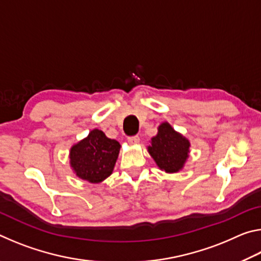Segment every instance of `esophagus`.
Segmentation results:
<instances>
[{
	"label": "esophagus",
	"mask_w": 261,
	"mask_h": 261,
	"mask_svg": "<svg viewBox=\"0 0 261 261\" xmlns=\"http://www.w3.org/2000/svg\"><path fill=\"white\" fill-rule=\"evenodd\" d=\"M139 141H140V139L138 136L129 137V138H127V143H129L130 145H137V144H139Z\"/></svg>",
	"instance_id": "34e87169"
}]
</instances>
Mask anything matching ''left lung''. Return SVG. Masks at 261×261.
I'll return each instance as SVG.
<instances>
[{
    "label": "left lung",
    "instance_id": "1",
    "mask_svg": "<svg viewBox=\"0 0 261 261\" xmlns=\"http://www.w3.org/2000/svg\"><path fill=\"white\" fill-rule=\"evenodd\" d=\"M190 140L175 131L168 122L158 126V134L151 139L147 146L149 155L155 161L159 169L168 174H175L182 170L190 153Z\"/></svg>",
    "mask_w": 261,
    "mask_h": 261
}]
</instances>
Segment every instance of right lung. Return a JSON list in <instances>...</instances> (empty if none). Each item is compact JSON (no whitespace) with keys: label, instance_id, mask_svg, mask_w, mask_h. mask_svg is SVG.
I'll list each match as a JSON object with an SVG mask.
<instances>
[{"label":"right lung","instance_id":"obj_1","mask_svg":"<svg viewBox=\"0 0 261 261\" xmlns=\"http://www.w3.org/2000/svg\"><path fill=\"white\" fill-rule=\"evenodd\" d=\"M121 145L103 131L93 129L70 148V167L78 178L98 184L113 174Z\"/></svg>","mask_w":261,"mask_h":261}]
</instances>
